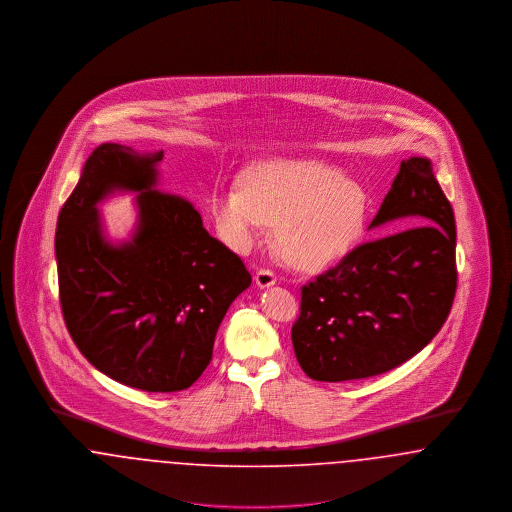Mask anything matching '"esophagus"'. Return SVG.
<instances>
[{"mask_svg":"<svg viewBox=\"0 0 512 512\" xmlns=\"http://www.w3.org/2000/svg\"><path fill=\"white\" fill-rule=\"evenodd\" d=\"M255 284H257L259 288L274 286V284H276V274H274L272 270H268V268H261V270H257V274H255Z\"/></svg>","mask_w":512,"mask_h":512,"instance_id":"1","label":"esophagus"}]
</instances>
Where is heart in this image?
Returning a JSON list of instances; mask_svg holds the SVG:
<instances>
[{
	"label": "heart",
	"instance_id": "b5f03b06",
	"mask_svg": "<svg viewBox=\"0 0 512 512\" xmlns=\"http://www.w3.org/2000/svg\"><path fill=\"white\" fill-rule=\"evenodd\" d=\"M209 215L222 242L247 253L276 226L282 259L318 272L341 261L363 234L365 186L320 161H267L245 172L242 186H217Z\"/></svg>",
	"mask_w": 512,
	"mask_h": 512
}]
</instances>
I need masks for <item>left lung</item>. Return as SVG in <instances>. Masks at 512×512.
Returning a JSON list of instances; mask_svg holds the SVG:
<instances>
[{"label":"left lung","instance_id":"1","mask_svg":"<svg viewBox=\"0 0 512 512\" xmlns=\"http://www.w3.org/2000/svg\"><path fill=\"white\" fill-rule=\"evenodd\" d=\"M393 220L409 228L355 247L303 286L292 341L309 378L345 382L388 372L422 351L449 317L457 228L430 159L401 161L368 228Z\"/></svg>","mask_w":512,"mask_h":512}]
</instances>
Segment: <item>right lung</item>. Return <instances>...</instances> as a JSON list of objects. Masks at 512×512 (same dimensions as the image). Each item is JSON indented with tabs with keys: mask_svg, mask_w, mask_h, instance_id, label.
<instances>
[{
	"mask_svg": "<svg viewBox=\"0 0 512 512\" xmlns=\"http://www.w3.org/2000/svg\"><path fill=\"white\" fill-rule=\"evenodd\" d=\"M163 151L121 144L92 151L55 230L59 299L80 353L138 390L190 388L211 363L220 322L249 288L242 259L203 228L194 205L157 190ZM137 194L130 241L113 245L97 205Z\"/></svg>",
	"mask_w": 512,
	"mask_h": 512,
	"instance_id": "obj_1",
	"label": "right lung"
}]
</instances>
